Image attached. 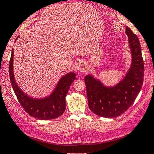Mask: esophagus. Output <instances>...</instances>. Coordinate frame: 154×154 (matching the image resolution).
Returning a JSON list of instances; mask_svg holds the SVG:
<instances>
[{"mask_svg":"<svg viewBox=\"0 0 154 154\" xmlns=\"http://www.w3.org/2000/svg\"><path fill=\"white\" fill-rule=\"evenodd\" d=\"M76 69L79 72H85L87 71V66H86L85 63L82 61H80L77 64L76 66Z\"/></svg>","mask_w":154,"mask_h":154,"instance_id":"1","label":"esophagus"}]
</instances>
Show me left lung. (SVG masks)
I'll return each mask as SVG.
<instances>
[{
  "mask_svg": "<svg viewBox=\"0 0 154 154\" xmlns=\"http://www.w3.org/2000/svg\"><path fill=\"white\" fill-rule=\"evenodd\" d=\"M126 35L132 55V63L126 76L114 87H106L92 75L85 77L88 106L95 114L106 118L120 116L131 106L142 88L144 63L138 38L127 26Z\"/></svg>",
  "mask_w": 154,
  "mask_h": 154,
  "instance_id": "1",
  "label": "left lung"
}]
</instances>
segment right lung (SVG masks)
<instances>
[{
  "label": "right lung",
  "instance_id": "1",
  "mask_svg": "<svg viewBox=\"0 0 154 154\" xmlns=\"http://www.w3.org/2000/svg\"><path fill=\"white\" fill-rule=\"evenodd\" d=\"M14 51L12 49L9 61V77L17 99L26 113L32 117L41 120L56 119L62 115L66 109L65 97L70 85L76 78V74L69 72L63 75L53 93L44 98H32L23 92L16 82L14 75Z\"/></svg>",
  "mask_w": 154,
  "mask_h": 154
}]
</instances>
